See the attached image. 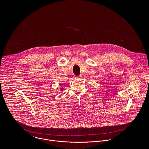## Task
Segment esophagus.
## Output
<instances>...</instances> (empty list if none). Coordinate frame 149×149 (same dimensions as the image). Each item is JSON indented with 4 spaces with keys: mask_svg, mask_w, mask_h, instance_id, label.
<instances>
[{
    "mask_svg": "<svg viewBox=\"0 0 149 149\" xmlns=\"http://www.w3.org/2000/svg\"><path fill=\"white\" fill-rule=\"evenodd\" d=\"M80 77H81V75H80V76H77V77H76V79H80Z\"/></svg>",
    "mask_w": 149,
    "mask_h": 149,
    "instance_id": "esophagus-1",
    "label": "esophagus"
}]
</instances>
